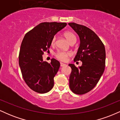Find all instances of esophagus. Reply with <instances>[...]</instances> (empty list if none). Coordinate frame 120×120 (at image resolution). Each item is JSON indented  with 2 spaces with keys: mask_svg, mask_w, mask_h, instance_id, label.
Instances as JSON below:
<instances>
[{
  "mask_svg": "<svg viewBox=\"0 0 120 120\" xmlns=\"http://www.w3.org/2000/svg\"><path fill=\"white\" fill-rule=\"evenodd\" d=\"M66 64H64V63H60V67H64V66H65Z\"/></svg>",
  "mask_w": 120,
  "mask_h": 120,
  "instance_id": "obj_1",
  "label": "esophagus"
}]
</instances>
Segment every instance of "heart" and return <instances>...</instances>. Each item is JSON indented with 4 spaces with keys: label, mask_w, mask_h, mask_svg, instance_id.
I'll use <instances>...</instances> for the list:
<instances>
[{
    "label": "heart",
    "mask_w": 120,
    "mask_h": 120,
    "mask_svg": "<svg viewBox=\"0 0 120 120\" xmlns=\"http://www.w3.org/2000/svg\"><path fill=\"white\" fill-rule=\"evenodd\" d=\"M65 37L67 38V40L71 43L72 41H76V37H75L74 34L73 33L68 31V32L65 33L64 34ZM56 41V37H53L52 39V44H54ZM71 53L69 52H65L62 51H58L56 53L55 55L57 59H58L59 60L62 61H66L68 60V57L71 56Z\"/></svg>",
    "instance_id": "heart-1"
}]
</instances>
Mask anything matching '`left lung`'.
Segmentation results:
<instances>
[{
    "label": "left lung",
    "instance_id": "8db88e82",
    "mask_svg": "<svg viewBox=\"0 0 120 120\" xmlns=\"http://www.w3.org/2000/svg\"><path fill=\"white\" fill-rule=\"evenodd\" d=\"M69 25L78 34L80 41L74 61L82 62L77 68L69 64L71 72L69 87L74 93L82 95L89 92L96 86L104 71L105 49L103 42L94 32L82 25L69 23Z\"/></svg>",
    "mask_w": 120,
    "mask_h": 120
}]
</instances>
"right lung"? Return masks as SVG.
Returning <instances> with one entry per match:
<instances>
[{"label":"right lung","mask_w":120,"mask_h":120,"mask_svg":"<svg viewBox=\"0 0 120 120\" xmlns=\"http://www.w3.org/2000/svg\"><path fill=\"white\" fill-rule=\"evenodd\" d=\"M65 22H42L25 35L19 53V65L25 82L31 90L44 94L54 85L53 78L60 63L55 59L43 61L42 55L50 47L54 35L67 26Z\"/></svg>","instance_id":"right-lung-1"}]
</instances>
